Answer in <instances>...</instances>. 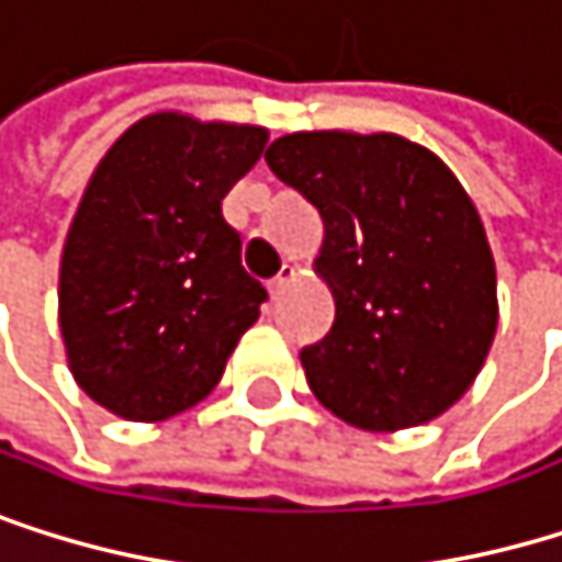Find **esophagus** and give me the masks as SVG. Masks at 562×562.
Segmentation results:
<instances>
[{
  "instance_id": "1",
  "label": "esophagus",
  "mask_w": 562,
  "mask_h": 562,
  "mask_svg": "<svg viewBox=\"0 0 562 562\" xmlns=\"http://www.w3.org/2000/svg\"><path fill=\"white\" fill-rule=\"evenodd\" d=\"M291 278H294V268H291V265H284V268H281V271H278V274L268 281V291H271V297H278V294L288 288V281H291Z\"/></svg>"
}]
</instances>
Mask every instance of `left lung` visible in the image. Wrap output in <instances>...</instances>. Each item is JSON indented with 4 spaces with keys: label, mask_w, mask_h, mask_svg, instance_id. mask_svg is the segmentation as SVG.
Instances as JSON below:
<instances>
[{
    "label": "left lung",
    "mask_w": 562,
    "mask_h": 562,
    "mask_svg": "<svg viewBox=\"0 0 562 562\" xmlns=\"http://www.w3.org/2000/svg\"><path fill=\"white\" fill-rule=\"evenodd\" d=\"M265 160L325 221L335 325L301 348L318 402L364 432L442 415L496 335V265L462 183L395 133H288Z\"/></svg>",
    "instance_id": "left-lung-1"
}]
</instances>
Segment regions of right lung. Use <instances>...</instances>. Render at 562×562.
I'll use <instances>...</instances> for the list:
<instances>
[{
	"instance_id": "1",
	"label": "right lung",
	"mask_w": 562,
	"mask_h": 562,
	"mask_svg": "<svg viewBox=\"0 0 562 562\" xmlns=\"http://www.w3.org/2000/svg\"><path fill=\"white\" fill-rule=\"evenodd\" d=\"M268 130L154 113L100 160L59 265V331L93 402L160 423L221 382L268 291L240 265L227 190Z\"/></svg>"
}]
</instances>
